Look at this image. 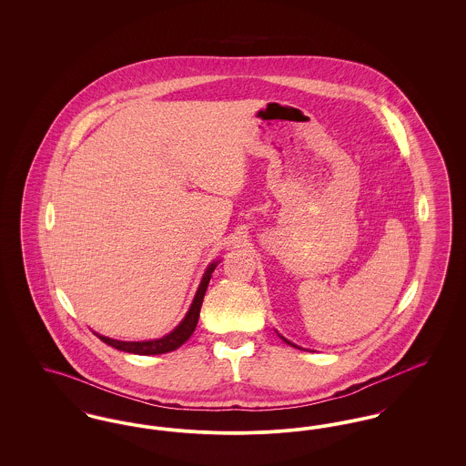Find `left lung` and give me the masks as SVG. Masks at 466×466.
Returning a JSON list of instances; mask_svg holds the SVG:
<instances>
[{"instance_id": "8db88e82", "label": "left lung", "mask_w": 466, "mask_h": 466, "mask_svg": "<svg viewBox=\"0 0 466 466\" xmlns=\"http://www.w3.org/2000/svg\"><path fill=\"white\" fill-rule=\"evenodd\" d=\"M278 335H279V337H281V339H283V340H285V342H287V344H289V346H293V348H299V346H297V344H293V342H289V339H285V337H283V335H281V333H278ZM299 350H302V348H299Z\"/></svg>"}]
</instances>
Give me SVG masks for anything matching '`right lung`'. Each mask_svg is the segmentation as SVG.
<instances>
[{
    "label": "right lung",
    "instance_id": "add662e5",
    "mask_svg": "<svg viewBox=\"0 0 466 466\" xmlns=\"http://www.w3.org/2000/svg\"><path fill=\"white\" fill-rule=\"evenodd\" d=\"M220 264V260H213L209 266L206 267L204 274H202V279H200L199 289L194 295V300L190 304V308L187 310L185 318L179 321V325L175 327V330L160 337V339H152V340H116V339H110V337H105L101 333H96L103 342H106L111 348L118 350V351H126V353H134V355H162V353H169V351H175L181 344H185L190 335L196 330L198 327V321H199L200 306H202V300H204V295H206V289L209 285V279H211V274L213 270L217 268V266Z\"/></svg>",
    "mask_w": 466,
    "mask_h": 466
}]
</instances>
